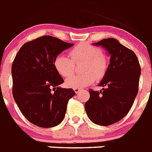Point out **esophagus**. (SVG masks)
Here are the masks:
<instances>
[{
    "label": "esophagus",
    "mask_w": 152,
    "mask_h": 152,
    "mask_svg": "<svg viewBox=\"0 0 152 152\" xmlns=\"http://www.w3.org/2000/svg\"><path fill=\"white\" fill-rule=\"evenodd\" d=\"M74 91H75L76 94H78V93H80V91H82V89H80V88H74Z\"/></svg>",
    "instance_id": "obj_1"
}]
</instances>
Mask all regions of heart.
I'll return each instance as SVG.
<instances>
[{"instance_id": "b5f03b06", "label": "heart", "mask_w": 152, "mask_h": 152, "mask_svg": "<svg viewBox=\"0 0 152 152\" xmlns=\"http://www.w3.org/2000/svg\"><path fill=\"white\" fill-rule=\"evenodd\" d=\"M70 58L63 54L58 55L54 59L55 69L63 77H69L73 72V62L84 61V73L68 77L65 84L68 88H82L100 80L105 75L108 68V58L97 46L89 43H80L69 52Z\"/></svg>"}]
</instances>
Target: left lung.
Segmentation results:
<instances>
[{
  "label": "left lung",
  "mask_w": 152,
  "mask_h": 152,
  "mask_svg": "<svg viewBox=\"0 0 152 152\" xmlns=\"http://www.w3.org/2000/svg\"><path fill=\"white\" fill-rule=\"evenodd\" d=\"M93 45L104 48L110 59L99 84L104 88L100 91L89 90L85 110L93 123L109 126L119 121L130 110L139 91L141 67L133 51L116 39H104Z\"/></svg>",
  "instance_id": "obj_1"
}]
</instances>
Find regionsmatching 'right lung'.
Here are the masks:
<instances>
[{
  "mask_svg": "<svg viewBox=\"0 0 152 152\" xmlns=\"http://www.w3.org/2000/svg\"><path fill=\"white\" fill-rule=\"evenodd\" d=\"M51 36L26 42L12 64L13 96L28 121L42 127L58 126L64 119L72 88H62L64 82L54 67L55 58L73 46Z\"/></svg>",
  "mask_w": 152,
  "mask_h": 152,
  "instance_id": "obj_1",
  "label": "right lung"
}]
</instances>
